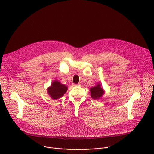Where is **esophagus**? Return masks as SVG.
<instances>
[{
  "mask_svg": "<svg viewBox=\"0 0 154 154\" xmlns=\"http://www.w3.org/2000/svg\"><path fill=\"white\" fill-rule=\"evenodd\" d=\"M79 85V84H78V85H76V86H77V85Z\"/></svg>",
  "mask_w": 154,
  "mask_h": 154,
  "instance_id": "obj_1",
  "label": "esophagus"
}]
</instances>
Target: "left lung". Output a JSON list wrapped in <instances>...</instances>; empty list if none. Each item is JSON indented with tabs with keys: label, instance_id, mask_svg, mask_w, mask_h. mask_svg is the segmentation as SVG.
Returning <instances> with one entry per match:
<instances>
[{
	"label": "left lung",
	"instance_id": "obj_1",
	"mask_svg": "<svg viewBox=\"0 0 154 154\" xmlns=\"http://www.w3.org/2000/svg\"><path fill=\"white\" fill-rule=\"evenodd\" d=\"M90 92L91 98L94 100L100 99L105 93V91L101 87L100 83H98L96 86L90 88Z\"/></svg>",
	"mask_w": 154,
	"mask_h": 154
}]
</instances>
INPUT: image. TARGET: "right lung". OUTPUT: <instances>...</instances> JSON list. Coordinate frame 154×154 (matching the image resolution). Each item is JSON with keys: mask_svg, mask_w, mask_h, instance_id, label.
<instances>
[{"mask_svg": "<svg viewBox=\"0 0 154 154\" xmlns=\"http://www.w3.org/2000/svg\"><path fill=\"white\" fill-rule=\"evenodd\" d=\"M47 90L48 94L51 99L56 100L62 98L64 95L67 90V87L57 80H54Z\"/></svg>", "mask_w": 154, "mask_h": 154, "instance_id": "add662e5", "label": "right lung"}]
</instances>
